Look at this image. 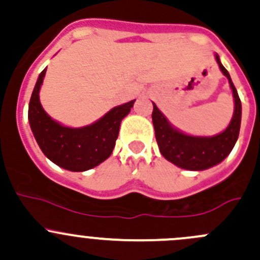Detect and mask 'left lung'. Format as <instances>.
<instances>
[{"mask_svg":"<svg viewBox=\"0 0 260 260\" xmlns=\"http://www.w3.org/2000/svg\"><path fill=\"white\" fill-rule=\"evenodd\" d=\"M216 61L222 74L229 80L235 102L232 122L224 132L214 136V137H195V136L185 135V133L175 129L170 124L167 118L159 112L156 104L153 103L152 122H153L154 135H156L159 152L167 161L172 162L181 169L201 171V170L210 169L215 165L220 164L232 152L233 147L239 137L240 120H242L240 98L229 73L220 62L219 55H216Z\"/></svg>","mask_w":260,"mask_h":260,"instance_id":"1","label":"left lung"}]
</instances>
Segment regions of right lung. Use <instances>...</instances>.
<instances>
[{
  "instance_id": "add662e5",
  "label": "right lung",
  "mask_w": 260,
  "mask_h": 260,
  "mask_svg": "<svg viewBox=\"0 0 260 260\" xmlns=\"http://www.w3.org/2000/svg\"><path fill=\"white\" fill-rule=\"evenodd\" d=\"M45 73L44 69L39 75L28 104V122L39 147L50 161L69 171L81 172L98 166L113 152L120 122L129 113L136 99L115 107L90 125L64 127L41 107L39 91Z\"/></svg>"
}]
</instances>
